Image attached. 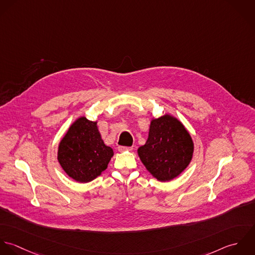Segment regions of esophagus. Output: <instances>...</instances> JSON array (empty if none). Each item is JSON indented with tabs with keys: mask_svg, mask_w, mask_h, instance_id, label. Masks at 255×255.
Here are the masks:
<instances>
[{
	"mask_svg": "<svg viewBox=\"0 0 255 255\" xmlns=\"http://www.w3.org/2000/svg\"><path fill=\"white\" fill-rule=\"evenodd\" d=\"M119 152H125V151H132L133 147H124V146H119L118 148Z\"/></svg>",
	"mask_w": 255,
	"mask_h": 255,
	"instance_id": "34e87169",
	"label": "esophagus"
}]
</instances>
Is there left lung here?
<instances>
[{"instance_id": "1", "label": "left lung", "mask_w": 255, "mask_h": 255, "mask_svg": "<svg viewBox=\"0 0 255 255\" xmlns=\"http://www.w3.org/2000/svg\"><path fill=\"white\" fill-rule=\"evenodd\" d=\"M192 153L189 133L176 118L167 114L153 119L146 144L138 149L142 162L159 181L178 176L189 164Z\"/></svg>"}]
</instances>
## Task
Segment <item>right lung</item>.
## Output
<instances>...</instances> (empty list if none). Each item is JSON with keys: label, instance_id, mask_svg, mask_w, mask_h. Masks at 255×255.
Here are the masks:
<instances>
[{"label": "right lung", "instance_id": "right-lung-1", "mask_svg": "<svg viewBox=\"0 0 255 255\" xmlns=\"http://www.w3.org/2000/svg\"><path fill=\"white\" fill-rule=\"evenodd\" d=\"M113 155L97 127L86 117L79 118L62 139L58 160L65 172L79 182H89L98 177Z\"/></svg>", "mask_w": 255, "mask_h": 255}]
</instances>
